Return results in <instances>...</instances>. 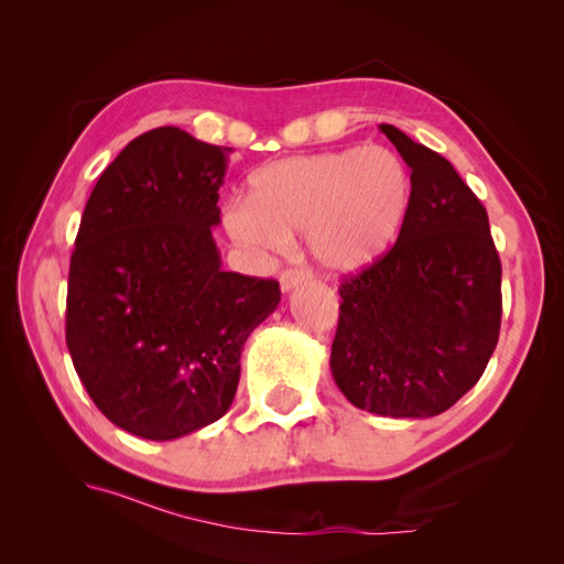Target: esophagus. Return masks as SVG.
I'll return each instance as SVG.
<instances>
[{"label":"esophagus","instance_id":"1","mask_svg":"<svg viewBox=\"0 0 564 564\" xmlns=\"http://www.w3.org/2000/svg\"><path fill=\"white\" fill-rule=\"evenodd\" d=\"M303 282H308V272L299 270V268H289V270H284L282 275H280L282 292H292V289H296Z\"/></svg>","mask_w":564,"mask_h":564}]
</instances>
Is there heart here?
<instances>
[{
	"mask_svg": "<svg viewBox=\"0 0 564 564\" xmlns=\"http://www.w3.org/2000/svg\"><path fill=\"white\" fill-rule=\"evenodd\" d=\"M409 207V176L386 148L317 152L263 166L251 199L230 204L224 224L232 240L259 256L282 253L305 230L313 261L352 272L395 242Z\"/></svg>",
	"mask_w": 564,
	"mask_h": 564,
	"instance_id": "heart-1",
	"label": "heart"
}]
</instances>
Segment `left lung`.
Instances as JSON below:
<instances>
[{
    "instance_id": "left-lung-1",
    "label": "left lung",
    "mask_w": 564,
    "mask_h": 564,
    "mask_svg": "<svg viewBox=\"0 0 564 564\" xmlns=\"http://www.w3.org/2000/svg\"><path fill=\"white\" fill-rule=\"evenodd\" d=\"M412 169L398 242L338 286L332 373L357 406L429 419L480 381L501 329V261L482 202L431 148L379 127Z\"/></svg>"
}]
</instances>
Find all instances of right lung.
I'll use <instances>...</instances> for the list:
<instances>
[{"label":"right lung","instance_id":"1","mask_svg":"<svg viewBox=\"0 0 564 564\" xmlns=\"http://www.w3.org/2000/svg\"><path fill=\"white\" fill-rule=\"evenodd\" d=\"M230 148L178 127L133 139L84 207L65 340L79 381L119 429L176 440L224 416L249 334L280 284L220 268L212 228Z\"/></svg>","mask_w":564,"mask_h":564}]
</instances>
